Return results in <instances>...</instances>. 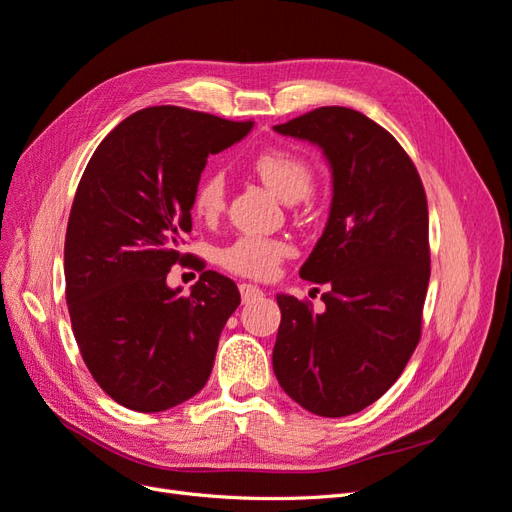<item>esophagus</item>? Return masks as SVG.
<instances>
[{"mask_svg": "<svg viewBox=\"0 0 512 512\" xmlns=\"http://www.w3.org/2000/svg\"><path fill=\"white\" fill-rule=\"evenodd\" d=\"M239 292H241L243 303H250V301L262 297V288H258V286H254V284H241V286H239Z\"/></svg>", "mask_w": 512, "mask_h": 512, "instance_id": "esophagus-1", "label": "esophagus"}]
</instances>
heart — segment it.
I'll list each match as a JSON object with an SVG mask.
<instances>
[{
  "label": "heart",
  "mask_w": 512,
  "mask_h": 512,
  "mask_svg": "<svg viewBox=\"0 0 512 512\" xmlns=\"http://www.w3.org/2000/svg\"><path fill=\"white\" fill-rule=\"evenodd\" d=\"M254 173L267 188L292 205L305 200L314 190V170L301 156L286 149L262 151L254 160ZM226 207V179L222 170H207L194 192V209L200 218H218ZM288 245L273 239L239 237L224 247L220 254L222 265L245 277L265 280L271 277L286 256Z\"/></svg>",
  "instance_id": "heart-1"
}]
</instances>
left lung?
<instances>
[{
  "instance_id": "left-lung-1",
  "label": "left lung",
  "mask_w": 512,
  "mask_h": 512,
  "mask_svg": "<svg viewBox=\"0 0 512 512\" xmlns=\"http://www.w3.org/2000/svg\"><path fill=\"white\" fill-rule=\"evenodd\" d=\"M316 145L331 168L327 226L299 275L327 284L324 312L277 294L273 371L305 410L337 418L374 404L421 339L429 284V215L408 153L376 121L322 106L273 126Z\"/></svg>"
}]
</instances>
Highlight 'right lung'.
Wrapping results in <instances>:
<instances>
[{
	"label": "right lung",
	"mask_w": 512,
	"mask_h": 512,
	"mask_svg": "<svg viewBox=\"0 0 512 512\" xmlns=\"http://www.w3.org/2000/svg\"><path fill=\"white\" fill-rule=\"evenodd\" d=\"M254 121L179 106L143 108L108 134L76 190L64 247L66 301L91 376L117 404L164 412L209 380L235 282L205 271L188 297L166 275L192 230L194 192L211 153Z\"/></svg>",
	"instance_id": "right-lung-1"
}]
</instances>
